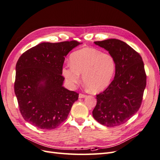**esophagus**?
I'll return each mask as SVG.
<instances>
[{"label":"esophagus","instance_id":"esophagus-1","mask_svg":"<svg viewBox=\"0 0 160 160\" xmlns=\"http://www.w3.org/2000/svg\"><path fill=\"white\" fill-rule=\"evenodd\" d=\"M87 95H85V94H83V93H80L79 95V98H80V99H81V98H85Z\"/></svg>","mask_w":160,"mask_h":160}]
</instances>
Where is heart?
I'll return each instance as SVG.
<instances>
[{
  "mask_svg": "<svg viewBox=\"0 0 160 160\" xmlns=\"http://www.w3.org/2000/svg\"><path fill=\"white\" fill-rule=\"evenodd\" d=\"M70 63L62 70L68 83L71 86L77 84L80 81V74H83L84 84L93 93L108 88L116 69L113 56L93 48H84L72 52Z\"/></svg>",
  "mask_w": 160,
  "mask_h": 160,
  "instance_id": "obj_1",
  "label": "heart"
}]
</instances>
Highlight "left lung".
Instances as JSON below:
<instances>
[{
	"label": "left lung",
	"mask_w": 160,
	"mask_h": 160,
	"mask_svg": "<svg viewBox=\"0 0 160 160\" xmlns=\"http://www.w3.org/2000/svg\"><path fill=\"white\" fill-rule=\"evenodd\" d=\"M109 51L116 62L114 79L97 95L94 119L107 127L120 125L137 113L146 86V74L142 57L127 43L115 38L95 41Z\"/></svg>",
	"instance_id": "left-lung-1"
}]
</instances>
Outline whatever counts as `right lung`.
Returning <instances> with one entry per match:
<instances>
[{"label": "right lung", "mask_w": 160, "mask_h": 160, "mask_svg": "<svg viewBox=\"0 0 160 160\" xmlns=\"http://www.w3.org/2000/svg\"><path fill=\"white\" fill-rule=\"evenodd\" d=\"M80 44L77 41L42 42L19 57L14 88L26 122L51 130L67 118L79 93L62 87V65L69 51Z\"/></svg>", "instance_id": "obj_1"}]
</instances>
